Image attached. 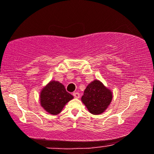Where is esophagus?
Masks as SVG:
<instances>
[{
    "instance_id": "obj_1",
    "label": "esophagus",
    "mask_w": 154,
    "mask_h": 154,
    "mask_svg": "<svg viewBox=\"0 0 154 154\" xmlns=\"http://www.w3.org/2000/svg\"><path fill=\"white\" fill-rule=\"evenodd\" d=\"M73 97H74L75 98H79V97H80V94H79L78 92H73Z\"/></svg>"
}]
</instances>
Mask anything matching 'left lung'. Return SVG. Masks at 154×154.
I'll return each mask as SVG.
<instances>
[{
  "label": "left lung",
  "instance_id": "obj_1",
  "mask_svg": "<svg viewBox=\"0 0 154 154\" xmlns=\"http://www.w3.org/2000/svg\"><path fill=\"white\" fill-rule=\"evenodd\" d=\"M112 98V92L105 87L102 82L94 80L87 86L81 101L90 113L99 115L108 108Z\"/></svg>",
  "mask_w": 154,
  "mask_h": 154
}]
</instances>
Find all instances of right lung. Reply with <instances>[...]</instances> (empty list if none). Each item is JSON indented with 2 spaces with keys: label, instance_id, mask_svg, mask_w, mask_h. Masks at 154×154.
I'll return each instance as SVG.
<instances>
[{
  "label": "right lung",
  "instance_id": "1",
  "mask_svg": "<svg viewBox=\"0 0 154 154\" xmlns=\"http://www.w3.org/2000/svg\"><path fill=\"white\" fill-rule=\"evenodd\" d=\"M73 98V95L66 92L64 85L55 81H50L44 87L40 95L41 106L52 115L60 113L66 103Z\"/></svg>",
  "mask_w": 154,
  "mask_h": 154
}]
</instances>
